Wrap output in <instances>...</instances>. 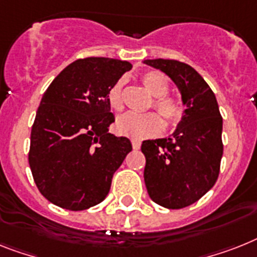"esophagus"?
<instances>
[{
    "label": "esophagus",
    "mask_w": 257,
    "mask_h": 257,
    "mask_svg": "<svg viewBox=\"0 0 257 257\" xmlns=\"http://www.w3.org/2000/svg\"><path fill=\"white\" fill-rule=\"evenodd\" d=\"M131 143H133V148L134 150H139L141 148V141H137V139H133L131 141Z\"/></svg>",
    "instance_id": "esophagus-1"
}]
</instances>
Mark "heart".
<instances>
[{
  "instance_id": "heart-1",
  "label": "heart",
  "mask_w": 257,
  "mask_h": 257,
  "mask_svg": "<svg viewBox=\"0 0 257 257\" xmlns=\"http://www.w3.org/2000/svg\"><path fill=\"white\" fill-rule=\"evenodd\" d=\"M142 84L148 93L155 97L154 107L169 124H176L184 115V106L175 97H168V80L159 71H148L142 76ZM110 107L115 111L123 109L122 102V81H116L107 94ZM115 131L120 135L134 139H143L162 133L164 123L162 118L155 113L135 114L124 113L115 120Z\"/></svg>"
}]
</instances>
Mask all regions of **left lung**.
<instances>
[{"instance_id":"1","label":"left lung","mask_w":257,"mask_h":257,"mask_svg":"<svg viewBox=\"0 0 257 257\" xmlns=\"http://www.w3.org/2000/svg\"><path fill=\"white\" fill-rule=\"evenodd\" d=\"M143 63L175 82L185 106L171 137L142 143L144 182L154 202L167 209H182L200 200L217 181L223 155V120L215 94L194 68L167 59Z\"/></svg>"}]
</instances>
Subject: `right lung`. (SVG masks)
<instances>
[{
    "label": "right lung",
    "mask_w": 257,
    "mask_h": 257,
    "mask_svg": "<svg viewBox=\"0 0 257 257\" xmlns=\"http://www.w3.org/2000/svg\"><path fill=\"white\" fill-rule=\"evenodd\" d=\"M128 61L86 57L73 61L44 92L31 128L29 164L39 192L73 211L102 202L114 172L133 150L109 133L114 122L107 94Z\"/></svg>",
    "instance_id": "obj_1"
}]
</instances>
